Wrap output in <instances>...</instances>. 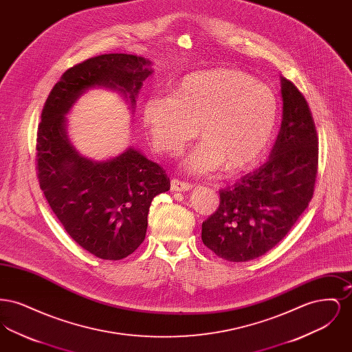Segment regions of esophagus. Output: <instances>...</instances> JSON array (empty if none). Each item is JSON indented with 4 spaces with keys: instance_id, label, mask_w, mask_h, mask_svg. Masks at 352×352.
<instances>
[{
    "instance_id": "1",
    "label": "esophagus",
    "mask_w": 352,
    "mask_h": 352,
    "mask_svg": "<svg viewBox=\"0 0 352 352\" xmlns=\"http://www.w3.org/2000/svg\"><path fill=\"white\" fill-rule=\"evenodd\" d=\"M191 188H192V184H190V182H184V181L177 179V178L171 179V190L173 191H188Z\"/></svg>"
}]
</instances>
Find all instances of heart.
<instances>
[{
    "label": "heart",
    "mask_w": 352,
    "mask_h": 352,
    "mask_svg": "<svg viewBox=\"0 0 352 352\" xmlns=\"http://www.w3.org/2000/svg\"><path fill=\"white\" fill-rule=\"evenodd\" d=\"M171 96H151L142 120L154 149L181 154L198 134L201 144L184 165L203 174L226 165L228 173L253 168L274 135L280 104L276 94L250 74L214 68L190 74Z\"/></svg>",
    "instance_id": "obj_1"
}]
</instances>
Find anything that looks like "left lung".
Masks as SVG:
<instances>
[{"mask_svg":"<svg viewBox=\"0 0 352 352\" xmlns=\"http://www.w3.org/2000/svg\"><path fill=\"white\" fill-rule=\"evenodd\" d=\"M284 118L268 161L219 191L218 210L203 221V244L232 263L277 245L306 210L318 173V134L309 104L283 78Z\"/></svg>","mask_w":352,"mask_h":352,"instance_id":"obj_1","label":"left lung"}]
</instances>
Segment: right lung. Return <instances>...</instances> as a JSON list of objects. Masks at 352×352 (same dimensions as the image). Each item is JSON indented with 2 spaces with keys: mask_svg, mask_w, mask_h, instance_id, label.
Returning a JSON list of instances; mask_svg holds the SVG:
<instances>
[{
  "mask_svg": "<svg viewBox=\"0 0 352 352\" xmlns=\"http://www.w3.org/2000/svg\"><path fill=\"white\" fill-rule=\"evenodd\" d=\"M149 60L104 54L67 71L43 105L36 131L35 168L39 187L71 239L102 260H121L144 241L155 195L170 188L164 168L129 148L116 158L94 162L69 145L65 113L85 89L104 85L129 92L132 102L151 75Z\"/></svg>",
  "mask_w": 352,
  "mask_h": 352,
  "instance_id": "right-lung-1",
  "label": "right lung"
}]
</instances>
